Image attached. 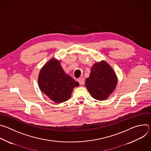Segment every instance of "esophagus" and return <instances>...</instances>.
Masks as SVG:
<instances>
[{
  "label": "esophagus",
  "mask_w": 151,
  "mask_h": 151,
  "mask_svg": "<svg viewBox=\"0 0 151 151\" xmlns=\"http://www.w3.org/2000/svg\"><path fill=\"white\" fill-rule=\"evenodd\" d=\"M78 81L81 85H83L85 83V79L83 78H79L78 79Z\"/></svg>",
  "instance_id": "34e87169"
}]
</instances>
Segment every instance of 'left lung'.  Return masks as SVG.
I'll return each instance as SVG.
<instances>
[{
    "mask_svg": "<svg viewBox=\"0 0 151 151\" xmlns=\"http://www.w3.org/2000/svg\"><path fill=\"white\" fill-rule=\"evenodd\" d=\"M117 84L116 76L112 68L105 61L96 63L91 68L85 86L96 100H106L114 91Z\"/></svg>",
    "mask_w": 151,
    "mask_h": 151,
    "instance_id": "obj_1",
    "label": "left lung"
}]
</instances>
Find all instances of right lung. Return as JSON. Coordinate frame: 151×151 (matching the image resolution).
<instances>
[{
    "instance_id": "obj_1",
    "label": "right lung",
    "mask_w": 151,
    "mask_h": 151,
    "mask_svg": "<svg viewBox=\"0 0 151 151\" xmlns=\"http://www.w3.org/2000/svg\"><path fill=\"white\" fill-rule=\"evenodd\" d=\"M38 83L40 90L57 103L69 100L73 89L79 85L72 77L64 73L60 62L55 59L50 60L42 68Z\"/></svg>"
}]
</instances>
